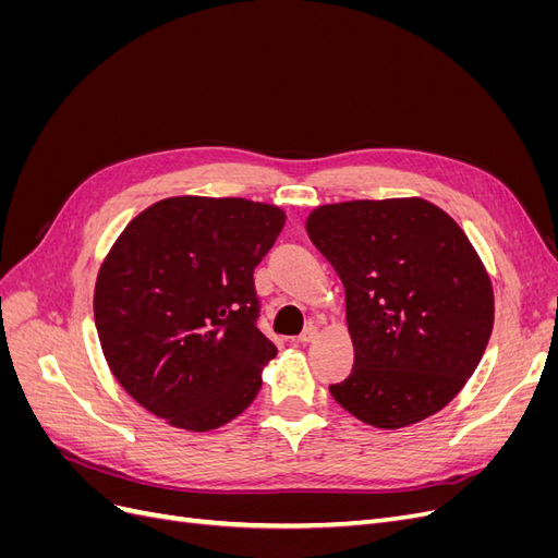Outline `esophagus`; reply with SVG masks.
<instances>
[{
	"label": "esophagus",
	"mask_w": 558,
	"mask_h": 558,
	"mask_svg": "<svg viewBox=\"0 0 558 558\" xmlns=\"http://www.w3.org/2000/svg\"><path fill=\"white\" fill-rule=\"evenodd\" d=\"M316 337H318V328H316V326H310L305 332H302V335L298 337V342H300V344H312V342L316 340Z\"/></svg>",
	"instance_id": "esophagus-1"
}]
</instances>
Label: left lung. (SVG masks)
Here are the masks:
<instances>
[{
  "mask_svg": "<svg viewBox=\"0 0 558 558\" xmlns=\"http://www.w3.org/2000/svg\"><path fill=\"white\" fill-rule=\"evenodd\" d=\"M307 234L344 283L351 375L337 404L381 430L461 393L494 330V286L453 218L421 197L320 205Z\"/></svg>",
  "mask_w": 558,
  "mask_h": 558,
  "instance_id": "1",
  "label": "left lung"
}]
</instances>
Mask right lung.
I'll use <instances>...</instances> for the list:
<instances>
[{
	"instance_id": "right-lung-1",
	"label": "right lung",
	"mask_w": 558,
	"mask_h": 558,
	"mask_svg": "<svg viewBox=\"0 0 558 558\" xmlns=\"http://www.w3.org/2000/svg\"><path fill=\"white\" fill-rule=\"evenodd\" d=\"M286 223L244 197H167L118 234L95 281L116 381L167 424L207 433L240 416L277 347L258 330L253 269Z\"/></svg>"
}]
</instances>
